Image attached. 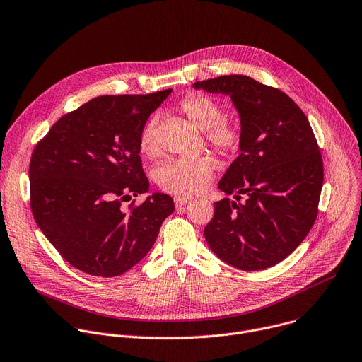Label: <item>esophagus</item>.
Instances as JSON below:
<instances>
[{
  "label": "esophagus",
  "mask_w": 362,
  "mask_h": 362,
  "mask_svg": "<svg viewBox=\"0 0 362 362\" xmlns=\"http://www.w3.org/2000/svg\"><path fill=\"white\" fill-rule=\"evenodd\" d=\"M190 197H185V196H176L175 197V204H176V207H182V206H185V204H187V203H190Z\"/></svg>",
  "instance_id": "esophagus-1"
}]
</instances>
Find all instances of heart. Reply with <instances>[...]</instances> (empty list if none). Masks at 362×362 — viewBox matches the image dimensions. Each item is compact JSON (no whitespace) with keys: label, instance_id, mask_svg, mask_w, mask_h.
Returning a JSON list of instances; mask_svg holds the SVG:
<instances>
[{"label":"heart","instance_id":"1","mask_svg":"<svg viewBox=\"0 0 362 362\" xmlns=\"http://www.w3.org/2000/svg\"><path fill=\"white\" fill-rule=\"evenodd\" d=\"M180 110L194 127L206 132V139L214 149L224 155L234 153L238 149L242 132L235 124L224 119V110L216 99L202 93H192L180 102ZM155 127V119H151L141 132L139 151L146 158H155L159 152ZM213 172L214 160L210 156L172 159L159 166L155 177L160 189L169 193L192 196L210 185Z\"/></svg>","mask_w":362,"mask_h":362}]
</instances>
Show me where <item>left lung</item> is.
<instances>
[{
	"instance_id": "1",
	"label": "left lung",
	"mask_w": 362,
	"mask_h": 362,
	"mask_svg": "<svg viewBox=\"0 0 362 362\" xmlns=\"http://www.w3.org/2000/svg\"><path fill=\"white\" fill-rule=\"evenodd\" d=\"M193 88L228 95L242 125L240 155L218 182L235 200L214 203L206 242L235 269L276 266L301 245L318 214L324 169L308 119L288 95L246 75Z\"/></svg>"
}]
</instances>
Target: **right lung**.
I'll return each mask as SVG.
<instances>
[{"instance_id":"right-lung-1","label":"right lung","mask_w":362,"mask_h":362,"mask_svg":"<svg viewBox=\"0 0 362 362\" xmlns=\"http://www.w3.org/2000/svg\"><path fill=\"white\" fill-rule=\"evenodd\" d=\"M172 89L149 95H105L64 115L31 156L34 218L75 269L116 277L152 249L173 199L153 193L124 210L122 202L146 193L139 138L148 117Z\"/></svg>"}]
</instances>
